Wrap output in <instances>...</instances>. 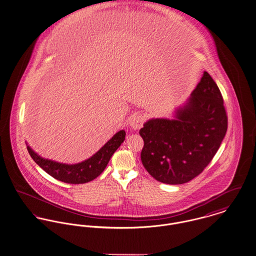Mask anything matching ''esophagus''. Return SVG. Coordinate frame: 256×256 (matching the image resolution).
<instances>
[{
	"label": "esophagus",
	"mask_w": 256,
	"mask_h": 256,
	"mask_svg": "<svg viewBox=\"0 0 256 256\" xmlns=\"http://www.w3.org/2000/svg\"><path fill=\"white\" fill-rule=\"evenodd\" d=\"M146 120V118L144 116L136 114V116H132V118L130 120L129 123H130V126L133 130H138L142 126V124L144 123Z\"/></svg>",
	"instance_id": "esophagus-1"
}]
</instances>
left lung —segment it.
<instances>
[{
    "label": "left lung",
    "mask_w": 256,
    "mask_h": 256,
    "mask_svg": "<svg viewBox=\"0 0 256 256\" xmlns=\"http://www.w3.org/2000/svg\"><path fill=\"white\" fill-rule=\"evenodd\" d=\"M228 126L222 92L204 72L176 120H148L140 130V159L156 180L182 184L199 176L218 150Z\"/></svg>",
    "instance_id": "8db88e82"
}]
</instances>
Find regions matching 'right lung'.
Returning a JSON list of instances; mask_svg holds the SVG:
<instances>
[{
  "instance_id": "add662e5",
  "label": "right lung",
  "mask_w": 256,
  "mask_h": 256,
  "mask_svg": "<svg viewBox=\"0 0 256 256\" xmlns=\"http://www.w3.org/2000/svg\"><path fill=\"white\" fill-rule=\"evenodd\" d=\"M125 135V131L121 130L112 136L97 154L86 161L74 165H67L44 159L34 154L29 146H27V150L34 162L54 178L66 184H80L91 182L102 174L112 154L124 142Z\"/></svg>"
}]
</instances>
